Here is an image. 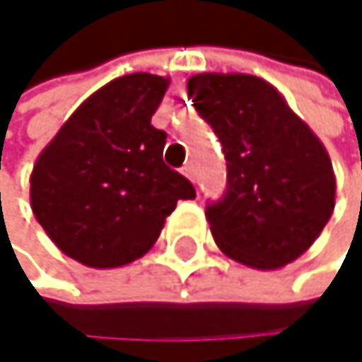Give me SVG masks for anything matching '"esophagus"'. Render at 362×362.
<instances>
[{"label":"esophagus","mask_w":362,"mask_h":362,"mask_svg":"<svg viewBox=\"0 0 362 362\" xmlns=\"http://www.w3.org/2000/svg\"><path fill=\"white\" fill-rule=\"evenodd\" d=\"M182 173L191 180V182H195V167H193V163L185 165V167H182Z\"/></svg>","instance_id":"esophagus-1"}]
</instances>
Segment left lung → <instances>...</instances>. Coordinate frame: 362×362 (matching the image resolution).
Masks as SVG:
<instances>
[{
    "mask_svg": "<svg viewBox=\"0 0 362 362\" xmlns=\"http://www.w3.org/2000/svg\"><path fill=\"white\" fill-rule=\"evenodd\" d=\"M189 94L227 160L225 193L206 204L214 243L231 259L259 270L294 262L334 208V175L324 146L257 76L195 74Z\"/></svg>",
    "mask_w": 362,
    "mask_h": 362,
    "instance_id": "left-lung-1",
    "label": "left lung"
}]
</instances>
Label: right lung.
Returning a JSON list of instances; mask_svg holds the SVG:
<instances>
[{
	"label": "right lung",
	"instance_id": "1",
	"mask_svg": "<svg viewBox=\"0 0 362 362\" xmlns=\"http://www.w3.org/2000/svg\"><path fill=\"white\" fill-rule=\"evenodd\" d=\"M169 81L135 72L100 88L59 128L32 173V210L72 259L115 268L141 257L189 180L167 167V133L152 126Z\"/></svg>",
	"mask_w": 362,
	"mask_h": 362
}]
</instances>
